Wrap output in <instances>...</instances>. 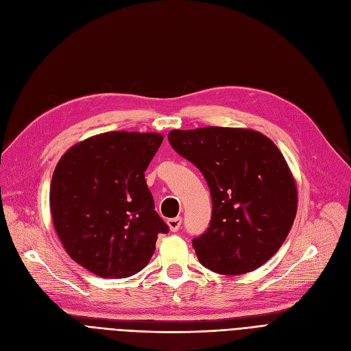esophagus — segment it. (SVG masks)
<instances>
[{"mask_svg":"<svg viewBox=\"0 0 351 351\" xmlns=\"http://www.w3.org/2000/svg\"><path fill=\"white\" fill-rule=\"evenodd\" d=\"M180 223H182V219L180 217H173L167 220V226L169 229H171V232H178L180 228Z\"/></svg>","mask_w":351,"mask_h":351,"instance_id":"obj_1","label":"esophagus"}]
</instances>
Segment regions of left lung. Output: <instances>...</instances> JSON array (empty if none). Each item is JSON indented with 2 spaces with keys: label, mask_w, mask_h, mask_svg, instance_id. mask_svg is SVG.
Masks as SVG:
<instances>
[{
  "label": "left lung",
  "mask_w": 351,
  "mask_h": 351,
  "mask_svg": "<svg viewBox=\"0 0 351 351\" xmlns=\"http://www.w3.org/2000/svg\"><path fill=\"white\" fill-rule=\"evenodd\" d=\"M167 138L210 188V226L192 241L199 263L226 276L265 264L285 243L298 211L295 178L277 145L246 128L173 130Z\"/></svg>",
  "instance_id": "8db88e82"
}]
</instances>
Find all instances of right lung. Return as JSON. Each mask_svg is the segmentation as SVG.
Masks as SVG:
<instances>
[{
	"label": "right lung",
	"mask_w": 351,
	"mask_h": 351,
	"mask_svg": "<svg viewBox=\"0 0 351 351\" xmlns=\"http://www.w3.org/2000/svg\"><path fill=\"white\" fill-rule=\"evenodd\" d=\"M157 132L110 131L74 144L56 165L49 206L56 234L77 264L104 278L137 274L167 224L154 211L144 172Z\"/></svg>",
	"instance_id": "obj_1"
}]
</instances>
